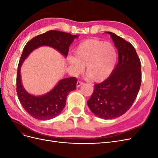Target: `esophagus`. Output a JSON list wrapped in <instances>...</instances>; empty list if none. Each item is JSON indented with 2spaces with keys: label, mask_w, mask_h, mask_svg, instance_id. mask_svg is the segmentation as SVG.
I'll list each match as a JSON object with an SVG mask.
<instances>
[{
  "label": "esophagus",
  "mask_w": 158,
  "mask_h": 158,
  "mask_svg": "<svg viewBox=\"0 0 158 158\" xmlns=\"http://www.w3.org/2000/svg\"><path fill=\"white\" fill-rule=\"evenodd\" d=\"M83 84V82H80V81H78L77 83H76V87H80L81 85Z\"/></svg>",
  "instance_id": "34e87169"
}]
</instances>
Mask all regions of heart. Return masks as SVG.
Returning <instances> with one entry per match:
<instances>
[{
	"label": "heart",
	"mask_w": 158,
	"mask_h": 158,
	"mask_svg": "<svg viewBox=\"0 0 158 158\" xmlns=\"http://www.w3.org/2000/svg\"><path fill=\"white\" fill-rule=\"evenodd\" d=\"M117 51L110 42L98 40H88L76 47L74 56L67 58L70 69L75 74L84 70L94 82H102L111 74L117 60Z\"/></svg>",
	"instance_id": "1"
}]
</instances>
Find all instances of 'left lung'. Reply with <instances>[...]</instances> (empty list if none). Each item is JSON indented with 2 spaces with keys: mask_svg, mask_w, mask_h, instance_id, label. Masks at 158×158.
Listing matches in <instances>:
<instances>
[{
  "mask_svg": "<svg viewBox=\"0 0 158 158\" xmlns=\"http://www.w3.org/2000/svg\"><path fill=\"white\" fill-rule=\"evenodd\" d=\"M106 33L118 50V63L107 79L94 85L87 104L95 116L113 119L125 114L136 99L141 84V64L131 44L114 33Z\"/></svg>",
  "mask_w": 158,
  "mask_h": 158,
  "instance_id": "1",
  "label": "left lung"
}]
</instances>
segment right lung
<instances>
[{"mask_svg":"<svg viewBox=\"0 0 158 158\" xmlns=\"http://www.w3.org/2000/svg\"><path fill=\"white\" fill-rule=\"evenodd\" d=\"M78 36L51 30L33 37L25 45L18 66L16 92L23 109L32 117L38 120H49L58 116L65 106L68 94L76 88L77 79L74 77L62 79L49 92L36 96L27 92L22 85L20 69L23 62L33 51L41 46L52 47L66 57L70 45Z\"/></svg>","mask_w":158,"mask_h":158,"instance_id":"add662e5","label":"right lung"}]
</instances>
